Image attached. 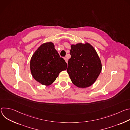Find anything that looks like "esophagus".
Masks as SVG:
<instances>
[{"instance_id":"obj_1","label":"esophagus","mask_w":130,"mask_h":130,"mask_svg":"<svg viewBox=\"0 0 130 130\" xmlns=\"http://www.w3.org/2000/svg\"><path fill=\"white\" fill-rule=\"evenodd\" d=\"M64 60H65V62L67 63V62H68V59H67L66 58H64Z\"/></svg>"}]
</instances>
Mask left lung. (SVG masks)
I'll return each instance as SVG.
<instances>
[{"label": "left lung", "mask_w": 130, "mask_h": 130, "mask_svg": "<svg viewBox=\"0 0 130 130\" xmlns=\"http://www.w3.org/2000/svg\"><path fill=\"white\" fill-rule=\"evenodd\" d=\"M71 58L67 71L76 86L86 88L93 84L101 71L100 59L95 49L88 43L72 45Z\"/></svg>", "instance_id": "1"}]
</instances>
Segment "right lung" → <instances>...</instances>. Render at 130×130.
I'll list each match as a JSON object with an SVG mask.
<instances>
[{"instance_id":"right-lung-1","label":"right lung","mask_w":130,"mask_h":130,"mask_svg":"<svg viewBox=\"0 0 130 130\" xmlns=\"http://www.w3.org/2000/svg\"><path fill=\"white\" fill-rule=\"evenodd\" d=\"M67 64L51 42L42 44L33 54L30 70L34 79L44 85L51 84Z\"/></svg>"}]
</instances>
